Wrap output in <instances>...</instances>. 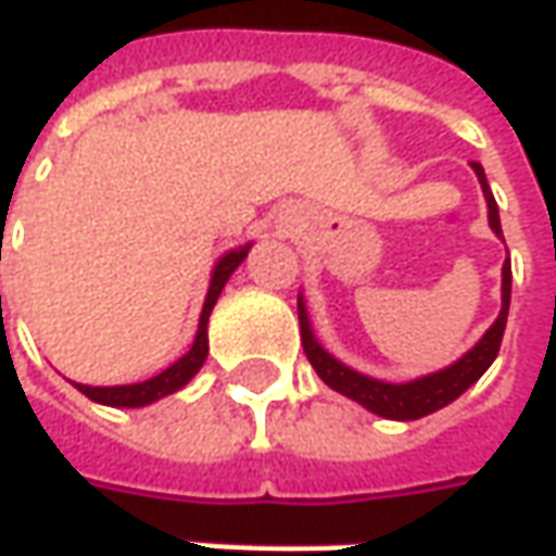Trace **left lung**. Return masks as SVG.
I'll return each mask as SVG.
<instances>
[{"mask_svg": "<svg viewBox=\"0 0 556 556\" xmlns=\"http://www.w3.org/2000/svg\"><path fill=\"white\" fill-rule=\"evenodd\" d=\"M477 181L483 187V197H486L489 208V227L498 240L502 237V220H498V205L495 197L489 190L486 172L480 163H470ZM507 307H510V258L502 267V311L495 316V323L486 329V336L480 338L468 354L458 356L452 366L440 369V372L421 375V378H412V381H381L372 375H363L351 369L348 363H341L336 356L329 354L314 336V326H311V316H307V304L304 295H298V323H301V344H304V354L311 359V366L316 375L332 388V391L344 393L348 400L359 403L363 409L375 412L381 418H393V421H415V418H425L431 412L450 406L452 400H458L462 393L468 391L470 384L480 381V375L486 372L492 366V359L498 356L502 348V336H505L507 323Z\"/></svg>", "mask_w": 556, "mask_h": 556, "instance_id": "obj_1", "label": "left lung"}]
</instances>
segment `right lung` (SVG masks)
Wrapping results in <instances>:
<instances>
[{"mask_svg": "<svg viewBox=\"0 0 556 556\" xmlns=\"http://www.w3.org/2000/svg\"><path fill=\"white\" fill-rule=\"evenodd\" d=\"M252 242H245L240 249H230L227 255H220L212 267V279H208V292H205V304H202L200 326H197V338L190 344V351L175 359L168 369H163L160 375L147 378V381H138V384H113V388H91V384H76L79 391L86 393L88 400L101 403V406H116V409H138V406H150L156 400H163L168 393L181 391L184 384L200 372L205 356H208V316H212V307L218 301L220 289L227 286L230 274L240 267L245 255H249Z\"/></svg>", "mask_w": 556, "mask_h": 556, "instance_id": "add662e5", "label": "right lung"}]
</instances>
